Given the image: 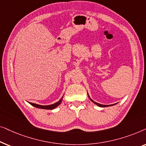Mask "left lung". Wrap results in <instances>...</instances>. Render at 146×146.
Listing matches in <instances>:
<instances>
[{
    "mask_svg": "<svg viewBox=\"0 0 146 146\" xmlns=\"http://www.w3.org/2000/svg\"><path fill=\"white\" fill-rule=\"evenodd\" d=\"M88 97H89L90 100H91L92 102H93L94 104H95L96 105L98 106L99 107H101V108H104V107H108V106H113V105L116 104H111V105H104V104H99V103H97V102H96L94 101L93 100H92V99H91V98L89 96V95H88Z\"/></svg>",
    "mask_w": 146,
    "mask_h": 146,
    "instance_id": "obj_1",
    "label": "left lung"
}]
</instances>
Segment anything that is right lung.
<instances>
[{
  "label": "right lung",
  "mask_w": 146,
  "mask_h": 146,
  "mask_svg": "<svg viewBox=\"0 0 146 146\" xmlns=\"http://www.w3.org/2000/svg\"><path fill=\"white\" fill-rule=\"evenodd\" d=\"M63 96L61 98V99L58 102H56L54 104H50V105H46V106H42V105H39V104H34V103H31V102H29L30 104H31L32 106H35L36 108H40V109H45V110H53L56 108L60 104L62 101V99H63Z\"/></svg>",
  "instance_id": "obj_1"
}]
</instances>
